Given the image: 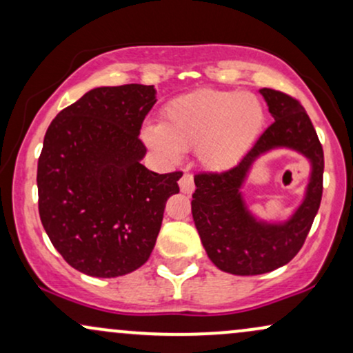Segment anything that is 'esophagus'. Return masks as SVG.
Here are the masks:
<instances>
[{
  "mask_svg": "<svg viewBox=\"0 0 353 353\" xmlns=\"http://www.w3.org/2000/svg\"><path fill=\"white\" fill-rule=\"evenodd\" d=\"M179 185H181V190L184 194H192L194 192V177H192V174L185 172L184 176L181 177Z\"/></svg>",
  "mask_w": 353,
  "mask_h": 353,
  "instance_id": "34e87169",
  "label": "esophagus"
}]
</instances>
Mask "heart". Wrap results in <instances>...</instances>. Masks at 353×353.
<instances>
[{
	"mask_svg": "<svg viewBox=\"0 0 353 353\" xmlns=\"http://www.w3.org/2000/svg\"><path fill=\"white\" fill-rule=\"evenodd\" d=\"M265 125V110L253 93L199 90L169 101L161 125L148 126L144 139L164 158L197 148L210 171H227L246 154Z\"/></svg>",
	"mask_w": 353,
	"mask_h": 353,
	"instance_id": "1",
	"label": "heart"
}]
</instances>
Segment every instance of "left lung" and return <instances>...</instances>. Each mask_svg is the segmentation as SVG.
I'll return each instance as SVG.
<instances>
[{"instance_id":"left-lung-1","label":"left lung","mask_w":353,"mask_h":353,"mask_svg":"<svg viewBox=\"0 0 353 353\" xmlns=\"http://www.w3.org/2000/svg\"><path fill=\"white\" fill-rule=\"evenodd\" d=\"M274 121L232 169L195 174L192 217L207 254L225 273L253 276L290 263L303 248L322 199L324 151L311 118L294 97L261 88ZM274 147H291L312 161L313 172L300 209L284 224H266L245 209L239 189L251 164Z\"/></svg>"}]
</instances>
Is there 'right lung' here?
Wrapping results in <instances>:
<instances>
[{
  "label": "right lung",
  "mask_w": 353,
  "mask_h": 353,
  "mask_svg": "<svg viewBox=\"0 0 353 353\" xmlns=\"http://www.w3.org/2000/svg\"><path fill=\"white\" fill-rule=\"evenodd\" d=\"M156 103L152 85L99 87L49 125L37 161L39 215L72 268L117 278L148 261L165 202L182 172L158 174L141 159V125Z\"/></svg>",
  "instance_id": "right-lung-1"
}]
</instances>
